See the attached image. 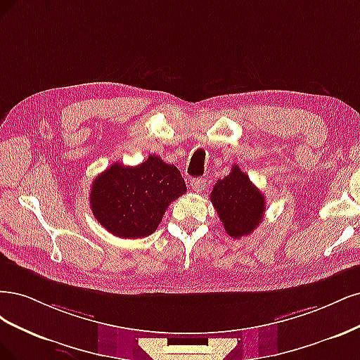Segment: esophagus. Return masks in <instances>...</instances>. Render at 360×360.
Here are the masks:
<instances>
[{
    "mask_svg": "<svg viewBox=\"0 0 360 360\" xmlns=\"http://www.w3.org/2000/svg\"><path fill=\"white\" fill-rule=\"evenodd\" d=\"M190 185L195 193H200L202 190L206 188V179L205 178H194V179H191Z\"/></svg>",
    "mask_w": 360,
    "mask_h": 360,
    "instance_id": "34e87169",
    "label": "esophagus"
}]
</instances>
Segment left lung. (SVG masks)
Returning a JSON list of instances; mask_svg holds the SVG:
<instances>
[{
    "label": "left lung",
    "mask_w": 360,
    "mask_h": 360,
    "mask_svg": "<svg viewBox=\"0 0 360 360\" xmlns=\"http://www.w3.org/2000/svg\"><path fill=\"white\" fill-rule=\"evenodd\" d=\"M211 202L227 235L235 239L252 233L262 223L266 210L264 195L238 165L231 166L224 179L217 181Z\"/></svg>",
    "instance_id": "8db88e82"
}]
</instances>
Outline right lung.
Instances as JSON below:
<instances>
[{
  "instance_id": "1",
  "label": "right lung",
  "mask_w": 360,
  "mask_h": 360,
  "mask_svg": "<svg viewBox=\"0 0 360 360\" xmlns=\"http://www.w3.org/2000/svg\"><path fill=\"white\" fill-rule=\"evenodd\" d=\"M187 191L176 166L158 155L130 167L113 163L92 181L89 203L97 221L124 239L145 238L157 230L167 206Z\"/></svg>"
}]
</instances>
